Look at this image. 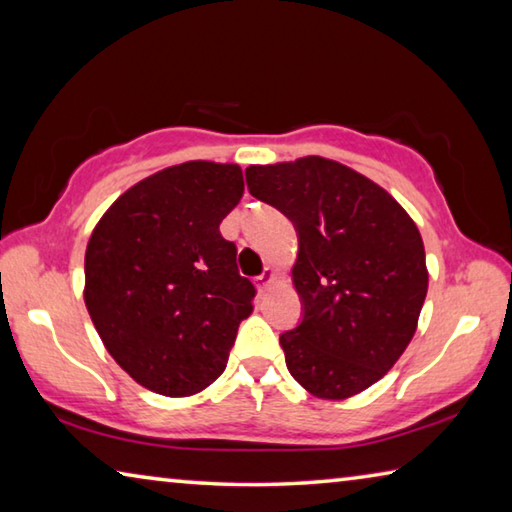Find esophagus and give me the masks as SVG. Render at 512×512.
<instances>
[{
  "label": "esophagus",
  "instance_id": "1",
  "mask_svg": "<svg viewBox=\"0 0 512 512\" xmlns=\"http://www.w3.org/2000/svg\"><path fill=\"white\" fill-rule=\"evenodd\" d=\"M275 277H277V273L273 271V268H266V271L257 277V289L266 291L275 282Z\"/></svg>",
  "mask_w": 512,
  "mask_h": 512
}]
</instances>
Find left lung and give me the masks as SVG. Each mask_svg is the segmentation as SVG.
Here are the masks:
<instances>
[{
    "label": "left lung",
    "instance_id": "left-lung-1",
    "mask_svg": "<svg viewBox=\"0 0 512 512\" xmlns=\"http://www.w3.org/2000/svg\"><path fill=\"white\" fill-rule=\"evenodd\" d=\"M246 183L298 232L302 320L280 336L291 377L323 400L366 391L418 327L429 284L418 225L386 189L318 155L253 164Z\"/></svg>",
    "mask_w": 512,
    "mask_h": 512
}]
</instances>
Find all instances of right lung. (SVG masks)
<instances>
[{"label":"right lung","instance_id":"right-lung-1","mask_svg":"<svg viewBox=\"0 0 512 512\" xmlns=\"http://www.w3.org/2000/svg\"><path fill=\"white\" fill-rule=\"evenodd\" d=\"M244 196L237 164L194 160L121 194L85 250V307L137 384L187 397L219 379L255 287L221 221Z\"/></svg>","mask_w":512,"mask_h":512}]
</instances>
